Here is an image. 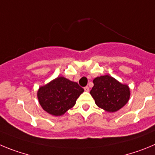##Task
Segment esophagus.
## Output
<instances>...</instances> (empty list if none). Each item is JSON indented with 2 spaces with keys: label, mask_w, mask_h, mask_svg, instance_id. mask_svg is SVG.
I'll return each mask as SVG.
<instances>
[{
  "label": "esophagus",
  "mask_w": 155,
  "mask_h": 155,
  "mask_svg": "<svg viewBox=\"0 0 155 155\" xmlns=\"http://www.w3.org/2000/svg\"><path fill=\"white\" fill-rule=\"evenodd\" d=\"M84 90L86 92H89L90 91V88H89V86H85Z\"/></svg>",
  "instance_id": "1"
}]
</instances>
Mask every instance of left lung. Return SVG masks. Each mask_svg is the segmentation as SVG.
<instances>
[{"mask_svg":"<svg viewBox=\"0 0 155 155\" xmlns=\"http://www.w3.org/2000/svg\"><path fill=\"white\" fill-rule=\"evenodd\" d=\"M93 87L90 94L95 103L107 112H116L127 103L130 89L110 76L97 77L93 79Z\"/></svg>","mask_w":155,"mask_h":155,"instance_id":"8db88e82","label":"left lung"}]
</instances>
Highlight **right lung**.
I'll list each match as a JSON object with an SVG mask.
<instances>
[{
  "label": "right lung",
  "mask_w": 155,
  "mask_h": 155,
  "mask_svg": "<svg viewBox=\"0 0 155 155\" xmlns=\"http://www.w3.org/2000/svg\"><path fill=\"white\" fill-rule=\"evenodd\" d=\"M84 90L77 83L58 77L38 91V99L44 110L54 116H61L76 104Z\"/></svg>",
  "instance_id": "add662e5"
}]
</instances>
